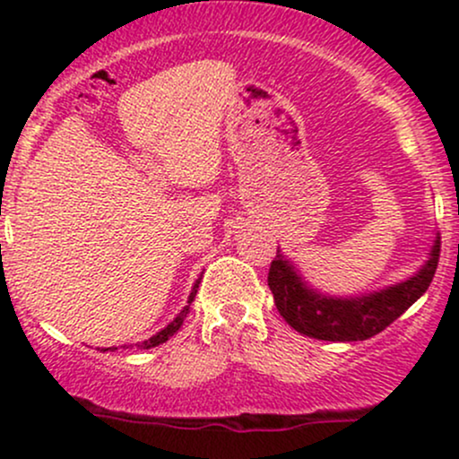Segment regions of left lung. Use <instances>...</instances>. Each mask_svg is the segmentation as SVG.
Instances as JSON below:
<instances>
[{
	"mask_svg": "<svg viewBox=\"0 0 459 459\" xmlns=\"http://www.w3.org/2000/svg\"><path fill=\"white\" fill-rule=\"evenodd\" d=\"M440 259V237L431 246L429 259L408 281L362 298H330L310 289L296 267L278 252L272 261L267 284L278 313L299 334L319 341H365L402 317L428 291Z\"/></svg>",
	"mask_w": 459,
	"mask_h": 459,
	"instance_id": "obj_1",
	"label": "left lung"
}]
</instances>
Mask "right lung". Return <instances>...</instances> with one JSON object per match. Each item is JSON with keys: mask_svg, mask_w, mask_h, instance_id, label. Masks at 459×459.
Masks as SVG:
<instances>
[{"mask_svg": "<svg viewBox=\"0 0 459 459\" xmlns=\"http://www.w3.org/2000/svg\"><path fill=\"white\" fill-rule=\"evenodd\" d=\"M198 284H200V278H198V281H196V284H194L192 293H189V299H187V307H186V308H183V310H181V313H178V315H177V317H175V321H170V324H168V325H166V328H163V330H160V332H157V334H155V336H151V339H149V341H144V343H140V345H138V347H140V350H151V347H157V345L166 343V341H168V339H170V336H172V334H175V332H177L178 328H181V325H183V319H186V317H187V310H189V304H192V302H194V298H196V291H198ZM108 350H116V347H108ZM108 350H103V351H108Z\"/></svg>", "mask_w": 459, "mask_h": 459, "instance_id": "add662e5", "label": "right lung"}]
</instances>
